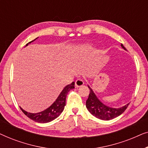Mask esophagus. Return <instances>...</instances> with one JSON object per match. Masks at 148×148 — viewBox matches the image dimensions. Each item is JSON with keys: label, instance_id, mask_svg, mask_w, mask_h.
<instances>
[{"label": "esophagus", "instance_id": "34e87169", "mask_svg": "<svg viewBox=\"0 0 148 148\" xmlns=\"http://www.w3.org/2000/svg\"><path fill=\"white\" fill-rule=\"evenodd\" d=\"M84 84V81L82 79H78L75 81V86L76 88H79V87H82L83 85Z\"/></svg>", "mask_w": 148, "mask_h": 148}]
</instances>
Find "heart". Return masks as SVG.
<instances>
[{"instance_id":"heart-1","label":"heart","mask_w":148,"mask_h":148,"mask_svg":"<svg viewBox=\"0 0 148 148\" xmlns=\"http://www.w3.org/2000/svg\"><path fill=\"white\" fill-rule=\"evenodd\" d=\"M90 46L88 45V44H85V45L82 46V49L84 50H86V49H88V48H90Z\"/></svg>"}]
</instances>
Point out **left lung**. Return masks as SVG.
I'll return each mask as SVG.
<instances>
[{
  "label": "left lung",
  "mask_w": 148,
  "mask_h": 148,
  "mask_svg": "<svg viewBox=\"0 0 148 148\" xmlns=\"http://www.w3.org/2000/svg\"><path fill=\"white\" fill-rule=\"evenodd\" d=\"M121 47L126 50V48L121 44ZM90 89V94L86 101V108L89 112L96 118L101 120L109 121L120 116L128 107L129 103L120 108H112L106 106L101 102L92 88L88 86Z\"/></svg>",
  "instance_id": "1"
}]
</instances>
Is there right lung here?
<instances>
[{
    "label": "right lung",
    "mask_w": 148,
    "mask_h": 148,
    "mask_svg": "<svg viewBox=\"0 0 148 148\" xmlns=\"http://www.w3.org/2000/svg\"><path fill=\"white\" fill-rule=\"evenodd\" d=\"M36 38L35 40H32V41L29 42V43L26 44L25 46H27L28 44L32 43V42L35 41L37 39ZM75 82H73L69 85H67L63 88L62 92L60 93L58 95V98L56 99V100L50 105V106L42 112H37V113H32L27 112V111L24 110L23 108L20 106V108L22 110L24 114L27 116L28 118H29L32 120L37 123H49L50 121L54 120V119L59 116V115L61 114L62 111H63L64 108V106L66 104V95H67L68 92H69L71 90L75 88Z\"/></svg>",
    "instance_id": "obj_1"
}]
</instances>
